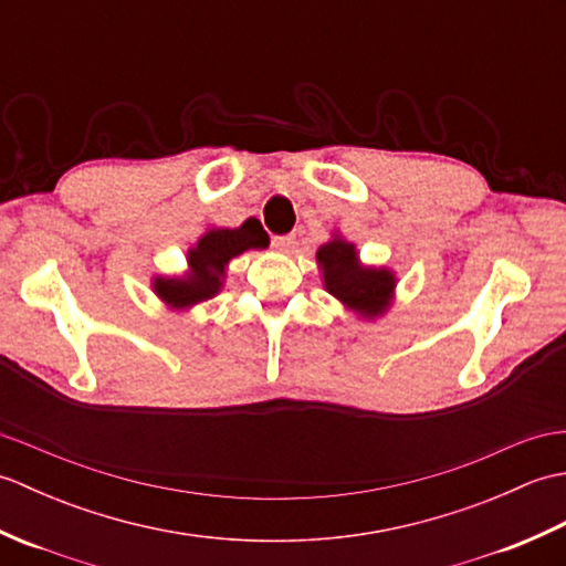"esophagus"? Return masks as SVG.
Returning a JSON list of instances; mask_svg holds the SVG:
<instances>
[{"label":"esophagus","mask_w":566,"mask_h":566,"mask_svg":"<svg viewBox=\"0 0 566 566\" xmlns=\"http://www.w3.org/2000/svg\"><path fill=\"white\" fill-rule=\"evenodd\" d=\"M272 248L280 252H292L296 248V235L284 233V235H272Z\"/></svg>","instance_id":"obj_1"}]
</instances>
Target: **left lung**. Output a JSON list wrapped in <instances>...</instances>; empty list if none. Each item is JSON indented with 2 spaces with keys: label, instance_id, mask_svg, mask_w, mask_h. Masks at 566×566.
Listing matches in <instances>:
<instances>
[{
  "label": "left lung",
  "instance_id": "8db88e82",
  "mask_svg": "<svg viewBox=\"0 0 566 566\" xmlns=\"http://www.w3.org/2000/svg\"><path fill=\"white\" fill-rule=\"evenodd\" d=\"M316 258L323 268L326 290L338 296L343 304L365 316H377L387 308L394 290V274L387 270L359 268L355 245L335 238L318 250Z\"/></svg>",
  "mask_w": 566,
  "mask_h": 566
}]
</instances>
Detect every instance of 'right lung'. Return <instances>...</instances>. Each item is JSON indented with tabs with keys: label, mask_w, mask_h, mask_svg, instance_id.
<instances>
[{
	"label": "right lung",
	"mask_w": 566,
	"mask_h": 566,
	"mask_svg": "<svg viewBox=\"0 0 566 566\" xmlns=\"http://www.w3.org/2000/svg\"><path fill=\"white\" fill-rule=\"evenodd\" d=\"M270 238L260 221L248 219L240 228H216L189 250L191 272L175 280H155V292L175 308H185L221 290V276L228 260L250 248H268Z\"/></svg>",
	"instance_id": "right-lung-1"
}]
</instances>
